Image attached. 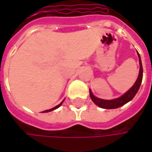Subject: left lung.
<instances>
[{
    "label": "left lung",
    "instance_id": "left-lung-1",
    "mask_svg": "<svg viewBox=\"0 0 152 152\" xmlns=\"http://www.w3.org/2000/svg\"><path fill=\"white\" fill-rule=\"evenodd\" d=\"M137 55L139 58V65H140V69H139V75L137 77V81L135 82L134 85L127 91L125 92L122 96L114 99H102L99 98H97L96 96L93 95L92 91L90 89V97L91 99V100L94 102L95 105H97L98 106L104 108V109H115L118 108L120 106H124L125 104H127L128 102H129L130 100H132L134 99V97L136 96V94L137 93L141 83H142V61H141V57L140 54L137 52Z\"/></svg>",
    "mask_w": 152,
    "mask_h": 152
}]
</instances>
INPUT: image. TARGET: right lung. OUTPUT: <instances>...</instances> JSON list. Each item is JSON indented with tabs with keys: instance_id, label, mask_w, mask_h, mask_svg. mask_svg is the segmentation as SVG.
<instances>
[{
	"instance_id": "add662e5",
	"label": "right lung",
	"mask_w": 152,
	"mask_h": 152,
	"mask_svg": "<svg viewBox=\"0 0 152 152\" xmlns=\"http://www.w3.org/2000/svg\"><path fill=\"white\" fill-rule=\"evenodd\" d=\"M64 101V100H63ZM63 101L61 103V104H59L58 106H54V107H53V108H51V109H49V110H46V111H44V112H42V113H48V112H51V111H53V110H55V109H57L58 107H60V106H61V104L63 103Z\"/></svg>"
}]
</instances>
